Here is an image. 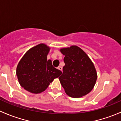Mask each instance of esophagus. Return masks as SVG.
Listing matches in <instances>:
<instances>
[{
	"instance_id": "esophagus-1",
	"label": "esophagus",
	"mask_w": 121,
	"mask_h": 121,
	"mask_svg": "<svg viewBox=\"0 0 121 121\" xmlns=\"http://www.w3.org/2000/svg\"><path fill=\"white\" fill-rule=\"evenodd\" d=\"M57 69H59V70H60L61 71H62V69H63V68H62L61 67H60V66H59V67H57Z\"/></svg>"
}]
</instances>
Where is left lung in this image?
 Instances as JSON below:
<instances>
[{
	"instance_id": "8db88e82",
	"label": "left lung",
	"mask_w": 121,
	"mask_h": 121,
	"mask_svg": "<svg viewBox=\"0 0 121 121\" xmlns=\"http://www.w3.org/2000/svg\"><path fill=\"white\" fill-rule=\"evenodd\" d=\"M65 56V65L59 78L66 93L78 98L88 94L93 88L96 79V69L89 57L77 46L60 50Z\"/></svg>"
}]
</instances>
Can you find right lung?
<instances>
[{
	"mask_svg": "<svg viewBox=\"0 0 121 121\" xmlns=\"http://www.w3.org/2000/svg\"><path fill=\"white\" fill-rule=\"evenodd\" d=\"M49 50L46 44H38L28 51L18 64L16 74L19 83L30 92L37 94L44 91L62 73L53 67L50 60H47Z\"/></svg>",
	"mask_w": 121,
	"mask_h": 121,
	"instance_id": "1",
	"label": "right lung"
}]
</instances>
